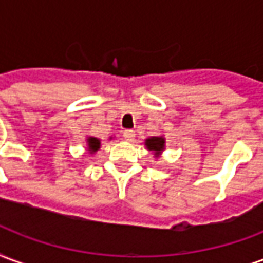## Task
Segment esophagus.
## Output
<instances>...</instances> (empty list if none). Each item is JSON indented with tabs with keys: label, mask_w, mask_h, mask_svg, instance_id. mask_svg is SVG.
<instances>
[{
	"label": "esophagus",
	"mask_w": 263,
	"mask_h": 263,
	"mask_svg": "<svg viewBox=\"0 0 263 263\" xmlns=\"http://www.w3.org/2000/svg\"><path fill=\"white\" fill-rule=\"evenodd\" d=\"M134 138H135V132L132 131V129H125V131H124V139H125V141L132 142Z\"/></svg>",
	"instance_id": "1"
}]
</instances>
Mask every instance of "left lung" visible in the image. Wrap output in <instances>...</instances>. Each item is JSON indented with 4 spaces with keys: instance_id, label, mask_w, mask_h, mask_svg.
Listing matches in <instances>:
<instances>
[{
    "instance_id": "8db88e82",
    "label": "left lung",
    "mask_w": 263,
    "mask_h": 263,
    "mask_svg": "<svg viewBox=\"0 0 263 263\" xmlns=\"http://www.w3.org/2000/svg\"><path fill=\"white\" fill-rule=\"evenodd\" d=\"M143 143H145V146H146V149H148L149 152H152V155H154L156 159L162 156V152H163L166 148V139L163 135L146 138Z\"/></svg>"
}]
</instances>
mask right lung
I'll return each instance as SVG.
<instances>
[{"mask_svg": "<svg viewBox=\"0 0 263 263\" xmlns=\"http://www.w3.org/2000/svg\"><path fill=\"white\" fill-rule=\"evenodd\" d=\"M109 139H112V137L109 138ZM86 143H87V151H88V154L94 155L97 151H100L101 148V141L96 137H91V135H88L86 138Z\"/></svg>", "mask_w": 263, "mask_h": 263, "instance_id": "add662e5", "label": "right lung"}]
</instances>
